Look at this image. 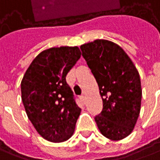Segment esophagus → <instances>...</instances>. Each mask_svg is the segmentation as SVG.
<instances>
[{"instance_id": "obj_1", "label": "esophagus", "mask_w": 160, "mask_h": 160, "mask_svg": "<svg viewBox=\"0 0 160 160\" xmlns=\"http://www.w3.org/2000/svg\"><path fill=\"white\" fill-rule=\"evenodd\" d=\"M80 99H81V101H85V99H86V96L85 95H81L80 96Z\"/></svg>"}]
</instances>
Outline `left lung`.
<instances>
[{
	"instance_id": "left-lung-1",
	"label": "left lung",
	"mask_w": 160,
	"mask_h": 160,
	"mask_svg": "<svg viewBox=\"0 0 160 160\" xmlns=\"http://www.w3.org/2000/svg\"><path fill=\"white\" fill-rule=\"evenodd\" d=\"M80 49L103 100L102 112L94 118L99 130L111 140L127 138L140 112L142 89L138 70L112 41L95 40L81 45Z\"/></svg>"
}]
</instances>
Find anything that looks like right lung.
<instances>
[{
    "label": "right lung",
    "mask_w": 160,
    "mask_h": 160,
    "mask_svg": "<svg viewBox=\"0 0 160 160\" xmlns=\"http://www.w3.org/2000/svg\"><path fill=\"white\" fill-rule=\"evenodd\" d=\"M81 53L78 47L51 48L32 61L21 83L26 112L38 133L50 142L72 137L80 114L67 81Z\"/></svg>",
    "instance_id": "1"
}]
</instances>
